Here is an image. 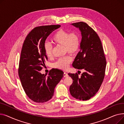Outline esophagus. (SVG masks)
Listing matches in <instances>:
<instances>
[{
    "label": "esophagus",
    "instance_id": "34e87169",
    "mask_svg": "<svg viewBox=\"0 0 124 124\" xmlns=\"http://www.w3.org/2000/svg\"><path fill=\"white\" fill-rule=\"evenodd\" d=\"M63 75H64V77H67L68 76V75L66 72H64L63 74Z\"/></svg>",
    "mask_w": 124,
    "mask_h": 124
}]
</instances>
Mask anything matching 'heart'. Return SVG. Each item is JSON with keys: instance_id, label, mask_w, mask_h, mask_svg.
I'll return each mask as SVG.
<instances>
[{"instance_id": "heart-1", "label": "heart", "mask_w": 124, "mask_h": 124, "mask_svg": "<svg viewBox=\"0 0 124 124\" xmlns=\"http://www.w3.org/2000/svg\"><path fill=\"white\" fill-rule=\"evenodd\" d=\"M52 41L55 44L63 46L65 51L72 55L76 54L80 48V39L79 34L76 31L69 33L67 31L60 30L52 37ZM44 49L46 55L48 58H51L52 56V46L48 43H45ZM71 61V57L67 56L59 59L54 63V66L58 69L66 70Z\"/></svg>"}]
</instances>
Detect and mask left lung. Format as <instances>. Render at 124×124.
<instances>
[{
	"label": "left lung",
	"mask_w": 124,
	"mask_h": 124,
	"mask_svg": "<svg viewBox=\"0 0 124 124\" xmlns=\"http://www.w3.org/2000/svg\"><path fill=\"white\" fill-rule=\"evenodd\" d=\"M79 28L82 36L80 50L72 63L77 69H84L80 77L78 74L68 73L73 79L69 88L74 98L86 101L98 92L105 75L107 62L102 44L96 32L85 23L71 24Z\"/></svg>",
	"instance_id": "obj_1"
}]
</instances>
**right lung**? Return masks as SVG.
Here are the masks:
<instances>
[{"label":"right lung","mask_w":124,"mask_h":124,"mask_svg":"<svg viewBox=\"0 0 124 124\" xmlns=\"http://www.w3.org/2000/svg\"><path fill=\"white\" fill-rule=\"evenodd\" d=\"M60 25L37 27L25 38L19 62L18 75L24 92L34 102L43 103L49 101L54 95V89L63 77L64 72L57 69H51L48 75L40 72L48 60L44 46L49 35Z\"/></svg>","instance_id":"add662e5"}]
</instances>
